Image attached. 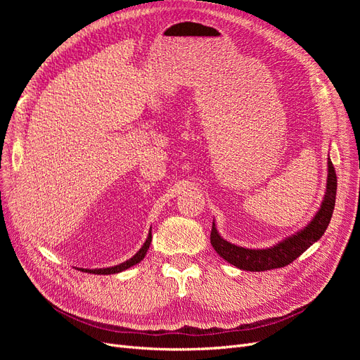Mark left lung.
<instances>
[{
	"instance_id": "1",
	"label": "left lung",
	"mask_w": 360,
	"mask_h": 360,
	"mask_svg": "<svg viewBox=\"0 0 360 360\" xmlns=\"http://www.w3.org/2000/svg\"><path fill=\"white\" fill-rule=\"evenodd\" d=\"M336 174L333 163L328 160V186H326V193L319 212L315 213L314 219L303 228L284 240L270 246L266 249H248L233 245L224 240L221 234L217 233L216 225L213 222L210 243L214 250L219 254L228 263L236 266L237 269L248 270V271H264L270 269L284 267L292 263L294 259L300 257L304 250L311 245H314L319 238L324 234L326 228L329 226L332 219V213L335 209L336 200Z\"/></svg>"
}]
</instances>
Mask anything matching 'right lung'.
<instances>
[{"label":"right lung","instance_id":"right-lung-1","mask_svg":"<svg viewBox=\"0 0 360 360\" xmlns=\"http://www.w3.org/2000/svg\"><path fill=\"white\" fill-rule=\"evenodd\" d=\"M150 243H151V228H150L148 237H147L146 243L143 245V248H141L132 258L124 261V263L117 264V266H114V267H106V269H79V270H81V271H89V274H94V275H112V274H120V271H123V270H126V269H129V267H132V266L138 264L141 259H144V257H146V254H147V250H148V248H150Z\"/></svg>","mask_w":360,"mask_h":360}]
</instances>
